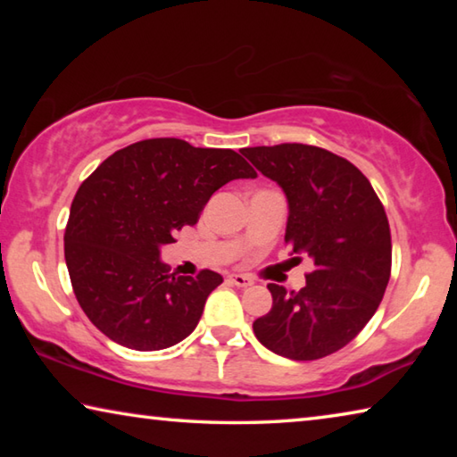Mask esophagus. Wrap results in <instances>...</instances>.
Instances as JSON below:
<instances>
[{"mask_svg": "<svg viewBox=\"0 0 457 457\" xmlns=\"http://www.w3.org/2000/svg\"><path fill=\"white\" fill-rule=\"evenodd\" d=\"M228 280L234 284V286H237V288H247V286H252L253 284V280L250 276H245V274H231Z\"/></svg>", "mask_w": 457, "mask_h": 457, "instance_id": "34e87169", "label": "esophagus"}]
</instances>
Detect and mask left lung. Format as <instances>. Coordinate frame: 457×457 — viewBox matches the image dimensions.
<instances>
[{"label":"left lung","instance_id":"obj_1","mask_svg":"<svg viewBox=\"0 0 457 457\" xmlns=\"http://www.w3.org/2000/svg\"><path fill=\"white\" fill-rule=\"evenodd\" d=\"M288 199L284 242L314 270L306 286L268 284L272 311L253 335L280 357L316 361L337 353L373 319L391 276V231L381 201L351 161L312 145L242 151Z\"/></svg>","mask_w":457,"mask_h":457}]
</instances>
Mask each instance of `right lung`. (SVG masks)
Returning <instances> with one entry per match:
<instances>
[{
	"instance_id": "add662e5",
	"label": "right lung",
	"mask_w": 457,
	"mask_h": 457,
	"mask_svg": "<svg viewBox=\"0 0 457 457\" xmlns=\"http://www.w3.org/2000/svg\"><path fill=\"white\" fill-rule=\"evenodd\" d=\"M258 173L231 149H201L181 138H146L96 167L76 191L64 258L84 314L114 343L161 351L195 330L223 278L212 270L169 274L161 245L195 226L215 191Z\"/></svg>"
}]
</instances>
